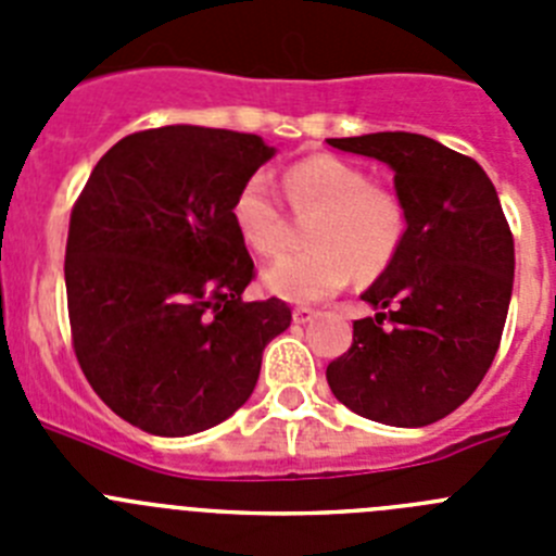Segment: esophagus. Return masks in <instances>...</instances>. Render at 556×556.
Masks as SVG:
<instances>
[{
	"label": "esophagus",
	"mask_w": 556,
	"mask_h": 556,
	"mask_svg": "<svg viewBox=\"0 0 556 556\" xmlns=\"http://www.w3.org/2000/svg\"><path fill=\"white\" fill-rule=\"evenodd\" d=\"M314 317H317V312H314V308H308V306H301V308H294V312H292V320L298 323V326H306V323H312Z\"/></svg>",
	"instance_id": "1"
}]
</instances>
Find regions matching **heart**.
Listing matches in <instances>:
<instances>
[{"mask_svg":"<svg viewBox=\"0 0 556 556\" xmlns=\"http://www.w3.org/2000/svg\"><path fill=\"white\" fill-rule=\"evenodd\" d=\"M283 194L298 214H317L306 230L312 250L281 255L262 269L264 289L283 301H326L351 281L353 269L358 278H376L406 239L404 200L370 186L365 169L337 155H312L289 166ZM230 219L255 253L281 250L287 223L264 175H253L236 191Z\"/></svg>","mask_w":556,"mask_h":556,"instance_id":"b5f03b06","label":"heart"}]
</instances>
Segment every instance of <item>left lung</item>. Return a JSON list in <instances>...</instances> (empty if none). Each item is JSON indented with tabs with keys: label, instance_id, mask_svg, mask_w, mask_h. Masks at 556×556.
Returning <instances> with one entry per match:
<instances>
[{
	"label": "left lung",
	"instance_id": "8db88e82",
	"mask_svg": "<svg viewBox=\"0 0 556 556\" xmlns=\"http://www.w3.org/2000/svg\"><path fill=\"white\" fill-rule=\"evenodd\" d=\"M328 144L390 166L409 217L392 264L362 292L376 317L353 323L328 387L376 424H437L481 384L507 323L515 244L495 186L473 159L417 132Z\"/></svg>",
	"mask_w": 556,
	"mask_h": 556
}]
</instances>
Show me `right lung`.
<instances>
[{
    "mask_svg": "<svg viewBox=\"0 0 556 556\" xmlns=\"http://www.w3.org/2000/svg\"><path fill=\"white\" fill-rule=\"evenodd\" d=\"M273 155L253 132L141 130L97 161L75 203L63 273L77 362L147 434L228 420L292 323L278 298L242 301L253 258L230 219L236 191Z\"/></svg>",
    "mask_w": 556,
    "mask_h": 556,
    "instance_id": "obj_1",
    "label": "right lung"
}]
</instances>
